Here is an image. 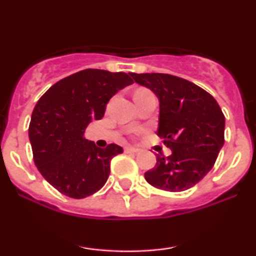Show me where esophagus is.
I'll use <instances>...</instances> for the list:
<instances>
[{"mask_svg": "<svg viewBox=\"0 0 256 256\" xmlns=\"http://www.w3.org/2000/svg\"><path fill=\"white\" fill-rule=\"evenodd\" d=\"M124 152H138V149H136V148H132V146H125Z\"/></svg>", "mask_w": 256, "mask_h": 256, "instance_id": "esophagus-1", "label": "esophagus"}]
</instances>
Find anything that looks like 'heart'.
<instances>
[{"label":"heart","instance_id":"1","mask_svg":"<svg viewBox=\"0 0 256 256\" xmlns=\"http://www.w3.org/2000/svg\"><path fill=\"white\" fill-rule=\"evenodd\" d=\"M140 91H146V90H140ZM137 92H138V91H137Z\"/></svg>","mask_w":256,"mask_h":256}]
</instances>
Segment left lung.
<instances>
[{
	"mask_svg": "<svg viewBox=\"0 0 256 256\" xmlns=\"http://www.w3.org/2000/svg\"><path fill=\"white\" fill-rule=\"evenodd\" d=\"M158 98V136L172 150L156 155L146 180L166 192H184L212 170L224 146L225 116L210 94L186 79L165 73H130Z\"/></svg>",
	"mask_w": 256,
	"mask_h": 256,
	"instance_id": "1",
	"label": "left lung"
}]
</instances>
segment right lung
Masks as SVG:
<instances>
[{
    "label": "right lung",
    "instance_id": "obj_1",
    "mask_svg": "<svg viewBox=\"0 0 256 256\" xmlns=\"http://www.w3.org/2000/svg\"><path fill=\"white\" fill-rule=\"evenodd\" d=\"M132 83L124 72L88 68L58 80L38 100L28 126L34 161L61 194L84 198L107 182L110 160L122 148H98L84 132L102 119L112 96Z\"/></svg>",
    "mask_w": 256,
    "mask_h": 256
}]
</instances>
